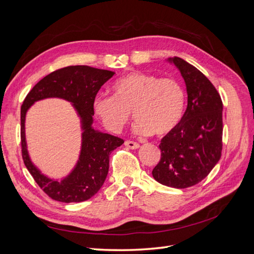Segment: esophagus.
Returning a JSON list of instances; mask_svg holds the SVG:
<instances>
[{
    "instance_id": "1",
    "label": "esophagus",
    "mask_w": 254,
    "mask_h": 254,
    "mask_svg": "<svg viewBox=\"0 0 254 254\" xmlns=\"http://www.w3.org/2000/svg\"><path fill=\"white\" fill-rule=\"evenodd\" d=\"M125 146H127V147L130 149H136L140 147V145L133 141H125Z\"/></svg>"
}]
</instances>
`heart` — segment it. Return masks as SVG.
Returning <instances> with one entry per match:
<instances>
[{
    "label": "heart",
    "instance_id": "b5f03b06",
    "mask_svg": "<svg viewBox=\"0 0 254 254\" xmlns=\"http://www.w3.org/2000/svg\"><path fill=\"white\" fill-rule=\"evenodd\" d=\"M112 96H97L94 112L104 126L118 133L136 120L133 130L141 135L164 136L178 126L186 108V91L174 78H160L145 72H131L117 79Z\"/></svg>",
    "mask_w": 254,
    "mask_h": 254
}]
</instances>
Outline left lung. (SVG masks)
<instances>
[{"mask_svg":"<svg viewBox=\"0 0 254 254\" xmlns=\"http://www.w3.org/2000/svg\"><path fill=\"white\" fill-rule=\"evenodd\" d=\"M168 61L186 81L188 107L178 126L161 140V159L152 176L163 186L186 189L203 180L221 157L222 102L197 67L179 57Z\"/></svg>","mask_w":254,"mask_h":254,"instance_id":"8db88e82","label":"left lung"}]
</instances>
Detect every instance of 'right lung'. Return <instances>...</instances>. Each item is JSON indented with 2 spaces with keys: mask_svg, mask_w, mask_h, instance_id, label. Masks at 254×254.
Here are the masks:
<instances>
[{
  "mask_svg": "<svg viewBox=\"0 0 254 254\" xmlns=\"http://www.w3.org/2000/svg\"><path fill=\"white\" fill-rule=\"evenodd\" d=\"M114 72L89 65H70L45 76L29 91L21 106V147L24 164L34 180L54 200L81 202L94 196L103 187L109 171L110 153L124 140L104 133L92 127L94 99L103 84ZM49 97H59L73 104L82 123V150L74 170L58 182L44 176L29 159L25 141V115L35 101Z\"/></svg>",
  "mask_w": 254,
  "mask_h": 254,
  "instance_id": "1",
  "label": "right lung"
}]
</instances>
